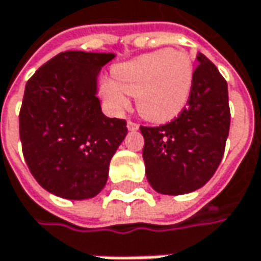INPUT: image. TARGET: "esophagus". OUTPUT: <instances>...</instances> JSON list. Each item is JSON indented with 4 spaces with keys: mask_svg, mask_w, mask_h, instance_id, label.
<instances>
[{
    "mask_svg": "<svg viewBox=\"0 0 261 261\" xmlns=\"http://www.w3.org/2000/svg\"><path fill=\"white\" fill-rule=\"evenodd\" d=\"M127 128H128L130 131L139 130V124H136L134 121H130V119H128V122H127Z\"/></svg>",
    "mask_w": 261,
    "mask_h": 261,
    "instance_id": "esophagus-1",
    "label": "esophagus"
}]
</instances>
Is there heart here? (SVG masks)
I'll return each mask as SVG.
<instances>
[{
    "mask_svg": "<svg viewBox=\"0 0 261 261\" xmlns=\"http://www.w3.org/2000/svg\"><path fill=\"white\" fill-rule=\"evenodd\" d=\"M114 78L103 83V94L115 111L125 109L133 94L142 116L165 122L176 118L191 99L193 63L186 51L164 48L118 65Z\"/></svg>",
    "mask_w": 261,
    "mask_h": 261,
    "instance_id": "heart-1",
    "label": "heart"
}]
</instances>
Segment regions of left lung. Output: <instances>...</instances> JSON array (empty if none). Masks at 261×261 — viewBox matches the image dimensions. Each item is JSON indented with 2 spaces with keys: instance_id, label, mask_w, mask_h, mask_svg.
Listing matches in <instances>:
<instances>
[{
  "instance_id": "8db88e82",
  "label": "left lung",
  "mask_w": 261,
  "mask_h": 261,
  "mask_svg": "<svg viewBox=\"0 0 261 261\" xmlns=\"http://www.w3.org/2000/svg\"><path fill=\"white\" fill-rule=\"evenodd\" d=\"M186 108L171 122L140 127L150 186L162 195L202 188L216 173L230 127L227 83L204 54H198Z\"/></svg>"
}]
</instances>
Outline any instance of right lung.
I'll use <instances>...</instances> for the list:
<instances>
[{
  "instance_id": "1",
  "label": "right lung",
  "mask_w": 261,
  "mask_h": 261,
  "mask_svg": "<svg viewBox=\"0 0 261 261\" xmlns=\"http://www.w3.org/2000/svg\"><path fill=\"white\" fill-rule=\"evenodd\" d=\"M112 59L63 51L26 83L19 114L24 161L39 185L60 198L96 196L127 136L125 119L103 115L96 96L97 75Z\"/></svg>"
}]
</instances>
